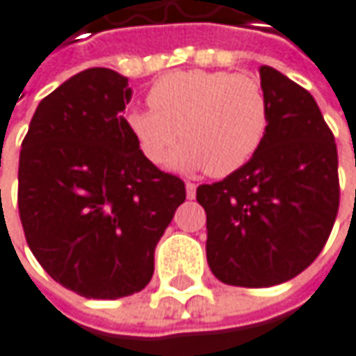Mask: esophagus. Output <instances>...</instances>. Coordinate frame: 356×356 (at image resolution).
<instances>
[{
	"label": "esophagus",
	"instance_id": "obj_1",
	"mask_svg": "<svg viewBox=\"0 0 356 356\" xmlns=\"http://www.w3.org/2000/svg\"><path fill=\"white\" fill-rule=\"evenodd\" d=\"M185 189H187V199H195V195H197V185L191 183V181H187V183H185Z\"/></svg>",
	"mask_w": 356,
	"mask_h": 356
}]
</instances>
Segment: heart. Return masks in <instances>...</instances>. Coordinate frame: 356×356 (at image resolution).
<instances>
[{
	"instance_id": "obj_1",
	"label": "heart",
	"mask_w": 356,
	"mask_h": 356,
	"mask_svg": "<svg viewBox=\"0 0 356 356\" xmlns=\"http://www.w3.org/2000/svg\"><path fill=\"white\" fill-rule=\"evenodd\" d=\"M151 111L135 109L125 123L149 161L163 163L177 145L171 165L209 175L235 173L255 155L269 131V97L249 73L173 71L149 89Z\"/></svg>"
}]
</instances>
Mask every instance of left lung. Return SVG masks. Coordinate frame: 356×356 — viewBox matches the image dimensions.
Here are the masks:
<instances>
[{"instance_id": "obj_1", "label": "left lung", "mask_w": 356, "mask_h": 356, "mask_svg": "<svg viewBox=\"0 0 356 356\" xmlns=\"http://www.w3.org/2000/svg\"><path fill=\"white\" fill-rule=\"evenodd\" d=\"M269 131L255 155L223 181L199 185L207 213V263L235 286H273L307 269L339 213L337 143L313 95L261 65Z\"/></svg>"}]
</instances>
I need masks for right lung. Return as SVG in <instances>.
Returning a JSON list of instances; mask_svg holds the SVG:
<instances>
[{"mask_svg":"<svg viewBox=\"0 0 356 356\" xmlns=\"http://www.w3.org/2000/svg\"><path fill=\"white\" fill-rule=\"evenodd\" d=\"M129 99L117 71H81L41 99L19 153L25 241L51 279L87 299L145 289L185 201V183L149 161L127 129Z\"/></svg>","mask_w":356,"mask_h":356,"instance_id":"add662e5","label":"right lung"}]
</instances>
